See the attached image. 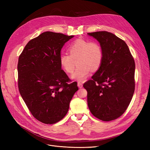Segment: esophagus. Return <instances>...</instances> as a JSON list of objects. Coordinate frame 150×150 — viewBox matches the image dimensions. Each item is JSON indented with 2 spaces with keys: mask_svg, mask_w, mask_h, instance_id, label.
I'll return each instance as SVG.
<instances>
[{
  "mask_svg": "<svg viewBox=\"0 0 150 150\" xmlns=\"http://www.w3.org/2000/svg\"><path fill=\"white\" fill-rule=\"evenodd\" d=\"M83 83H81V82H78V86L79 88H82L83 87Z\"/></svg>",
  "mask_w": 150,
  "mask_h": 150,
  "instance_id": "34e87169",
  "label": "esophagus"
}]
</instances>
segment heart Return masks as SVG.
Returning a JSON list of instances; mask_svg holds the SVG:
<instances>
[{
	"label": "heart",
	"instance_id": "obj_1",
	"mask_svg": "<svg viewBox=\"0 0 150 150\" xmlns=\"http://www.w3.org/2000/svg\"><path fill=\"white\" fill-rule=\"evenodd\" d=\"M67 54L60 56L59 62L62 69L71 75L72 79L79 81H84L91 71H97L103 61V51L100 44L96 41L79 39L72 42L67 48Z\"/></svg>",
	"mask_w": 150,
	"mask_h": 150
}]
</instances>
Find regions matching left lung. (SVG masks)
<instances>
[{"mask_svg":"<svg viewBox=\"0 0 150 150\" xmlns=\"http://www.w3.org/2000/svg\"><path fill=\"white\" fill-rule=\"evenodd\" d=\"M100 43L103 61L100 68L83 86L88 91V105L97 118L110 121L128 108L134 88L135 63L123 40L107 31L88 33Z\"/></svg>","mask_w":150,"mask_h":150,"instance_id":"8db88e82","label":"left lung"}]
</instances>
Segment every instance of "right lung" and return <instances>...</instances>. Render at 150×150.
I'll return each instance as SVG.
<instances>
[{
    "instance_id": "add662e5",
    "label": "right lung",
    "mask_w": 150,
    "mask_h": 150,
    "mask_svg": "<svg viewBox=\"0 0 150 150\" xmlns=\"http://www.w3.org/2000/svg\"><path fill=\"white\" fill-rule=\"evenodd\" d=\"M74 37L44 32L26 44L17 64L18 88L26 106L36 120L54 124L64 117L78 90L59 62L61 49Z\"/></svg>"
}]
</instances>
